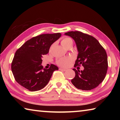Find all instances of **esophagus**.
Instances as JSON below:
<instances>
[{
  "instance_id": "34e87169",
  "label": "esophagus",
  "mask_w": 120,
  "mask_h": 120,
  "mask_svg": "<svg viewBox=\"0 0 120 120\" xmlns=\"http://www.w3.org/2000/svg\"><path fill=\"white\" fill-rule=\"evenodd\" d=\"M60 70H61V71H66L67 69H63V68H60L59 69Z\"/></svg>"
}]
</instances>
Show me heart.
<instances>
[{"mask_svg": "<svg viewBox=\"0 0 120 120\" xmlns=\"http://www.w3.org/2000/svg\"><path fill=\"white\" fill-rule=\"evenodd\" d=\"M61 45L67 48L70 44H73V41L71 38L68 37H64L62 38L61 41ZM51 48L52 46L50 48V50L51 49ZM73 60H74V59H73V58L71 57V56H66V57L58 59L56 60V62L58 66L61 67L66 68L68 67L71 64Z\"/></svg>", "mask_w": 120, "mask_h": 120, "instance_id": "obj_1", "label": "heart"}]
</instances>
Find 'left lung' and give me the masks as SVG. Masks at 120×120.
Returning <instances> with one entry per match:
<instances>
[{
  "instance_id": "8db88e82",
  "label": "left lung",
  "mask_w": 120,
  "mask_h": 120,
  "mask_svg": "<svg viewBox=\"0 0 120 120\" xmlns=\"http://www.w3.org/2000/svg\"><path fill=\"white\" fill-rule=\"evenodd\" d=\"M75 40L78 55L74 67L82 66L83 70L73 69L75 77L72 84L77 88L89 90L96 88L104 79L108 62L106 51L93 36L80 31H70L64 34Z\"/></svg>"
}]
</instances>
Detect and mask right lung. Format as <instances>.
Segmentation results:
<instances>
[{"instance_id": "add662e5", "label": "right lung", "mask_w": 120, "mask_h": 120, "mask_svg": "<svg viewBox=\"0 0 120 120\" xmlns=\"http://www.w3.org/2000/svg\"><path fill=\"white\" fill-rule=\"evenodd\" d=\"M60 33L43 34L26 41L15 52L11 68L15 80L31 92L43 88L53 72L58 68L51 64L45 69L42 66V58L49 53L52 43L59 38Z\"/></svg>"}]
</instances>
